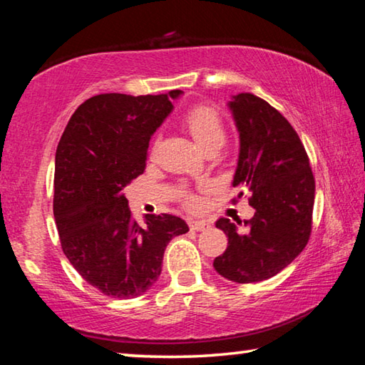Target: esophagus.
I'll return each instance as SVG.
<instances>
[{
    "mask_svg": "<svg viewBox=\"0 0 365 365\" xmlns=\"http://www.w3.org/2000/svg\"><path fill=\"white\" fill-rule=\"evenodd\" d=\"M188 225H190L191 230L201 232V230H205V228L209 227V222L200 220V219H190V220H188Z\"/></svg>",
    "mask_w": 365,
    "mask_h": 365,
    "instance_id": "esophagus-1",
    "label": "esophagus"
}]
</instances>
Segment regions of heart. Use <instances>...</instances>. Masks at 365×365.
I'll list each match as a JSON object with an SVG mask.
<instances>
[{
  "mask_svg": "<svg viewBox=\"0 0 365 365\" xmlns=\"http://www.w3.org/2000/svg\"><path fill=\"white\" fill-rule=\"evenodd\" d=\"M183 125L205 151L224 145L227 135L225 123L219 110L212 106L200 104V106L191 108L183 117ZM185 205L188 207H197L200 200L195 195L185 193Z\"/></svg>",
  "mask_w": 365,
  "mask_h": 365,
  "instance_id": "b5f03b06",
  "label": "heart"
}]
</instances>
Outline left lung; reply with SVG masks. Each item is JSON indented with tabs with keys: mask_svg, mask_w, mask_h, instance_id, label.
I'll use <instances>...</instances> for the list:
<instances>
[{
	"mask_svg": "<svg viewBox=\"0 0 365 365\" xmlns=\"http://www.w3.org/2000/svg\"><path fill=\"white\" fill-rule=\"evenodd\" d=\"M240 133V156L233 187L251 191L255 217L240 232L230 219L215 227L228 245L214 269L237 283L262 282L279 274L306 248L312 228L316 182L304 145L285 117L252 93L228 103Z\"/></svg>",
	"mask_w": 365,
	"mask_h": 365,
	"instance_id": "8db88e82",
	"label": "left lung"
}]
</instances>
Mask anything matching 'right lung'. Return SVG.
Wrapping results in <instances>:
<instances>
[{
    "instance_id": "right-lung-1",
    "label": "right lung",
    "mask_w": 365,
    "mask_h": 365,
    "mask_svg": "<svg viewBox=\"0 0 365 365\" xmlns=\"http://www.w3.org/2000/svg\"><path fill=\"white\" fill-rule=\"evenodd\" d=\"M182 95H96L80 104L56 150L53 211L61 246L82 279L110 298L148 292L163 270L165 246L188 232L183 219L133 220L125 187L145 172L156 128Z\"/></svg>"
}]
</instances>
